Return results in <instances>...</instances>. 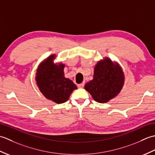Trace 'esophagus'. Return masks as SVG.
I'll return each instance as SVG.
<instances>
[{
  "label": "esophagus",
  "instance_id": "34e87169",
  "mask_svg": "<svg viewBox=\"0 0 155 155\" xmlns=\"http://www.w3.org/2000/svg\"><path fill=\"white\" fill-rule=\"evenodd\" d=\"M84 86V83H81V84H78L77 87H78V88H83Z\"/></svg>",
  "mask_w": 155,
  "mask_h": 155
}]
</instances>
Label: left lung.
I'll list each match as a JSON object with an SVG mask.
<instances>
[{"label": "left lung", "instance_id": "8db88e82", "mask_svg": "<svg viewBox=\"0 0 155 155\" xmlns=\"http://www.w3.org/2000/svg\"><path fill=\"white\" fill-rule=\"evenodd\" d=\"M124 82V72L120 66L106 57L97 62L93 79L84 85V88L95 101L104 103L119 94Z\"/></svg>", "mask_w": 155, "mask_h": 155}]
</instances>
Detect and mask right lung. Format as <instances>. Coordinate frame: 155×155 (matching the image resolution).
Returning <instances> with one entry per match:
<instances>
[{
  "label": "right lung",
  "instance_id": "obj_1",
  "mask_svg": "<svg viewBox=\"0 0 155 155\" xmlns=\"http://www.w3.org/2000/svg\"><path fill=\"white\" fill-rule=\"evenodd\" d=\"M55 54H52L39 64L36 81L39 90L47 99L57 104L67 101L77 87L69 78L64 77V64H55Z\"/></svg>",
  "mask_w": 155,
  "mask_h": 155
}]
</instances>
